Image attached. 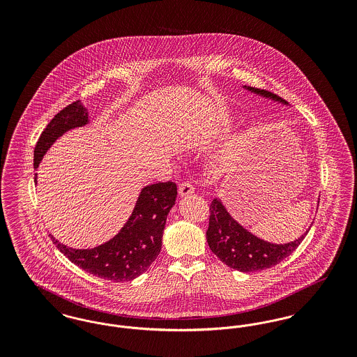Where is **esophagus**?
<instances>
[{"label": "esophagus", "instance_id": "esophagus-1", "mask_svg": "<svg viewBox=\"0 0 357 357\" xmlns=\"http://www.w3.org/2000/svg\"><path fill=\"white\" fill-rule=\"evenodd\" d=\"M194 191H195V188H194V186H192L191 183H188V182H185V183H182V185L179 186V195H181V197L191 195Z\"/></svg>", "mask_w": 357, "mask_h": 357}]
</instances>
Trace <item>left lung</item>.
Masks as SVG:
<instances>
[{
	"instance_id": "left-lung-1",
	"label": "left lung",
	"mask_w": 357,
	"mask_h": 357,
	"mask_svg": "<svg viewBox=\"0 0 357 357\" xmlns=\"http://www.w3.org/2000/svg\"><path fill=\"white\" fill-rule=\"evenodd\" d=\"M243 88L274 102H282L285 105L288 104L269 91L246 85ZM309 229L298 239L289 243H272L255 237V234L241 226L229 214L221 199L214 198L210 204V220L206 238L211 252L229 268L239 272H258L275 266L291 255L304 241Z\"/></svg>"
}]
</instances>
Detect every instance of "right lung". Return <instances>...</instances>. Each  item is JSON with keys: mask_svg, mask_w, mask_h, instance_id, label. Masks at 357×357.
I'll return each instance as SVG.
<instances>
[{"mask_svg": "<svg viewBox=\"0 0 357 357\" xmlns=\"http://www.w3.org/2000/svg\"><path fill=\"white\" fill-rule=\"evenodd\" d=\"M89 123L88 111L80 100L61 109L45 127L34 149V169L52 144L72 128ZM37 183V174L34 176ZM174 182L143 187L132 214L109 241L93 249H72L51 236L56 248L89 274L114 282L131 281L146 272L162 249V237L171 207L176 199Z\"/></svg>", "mask_w": 357, "mask_h": 357, "instance_id": "obj_1", "label": "right lung"}]
</instances>
